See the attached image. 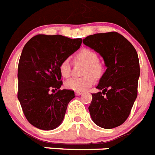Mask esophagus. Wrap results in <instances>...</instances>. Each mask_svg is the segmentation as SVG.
Segmentation results:
<instances>
[{"instance_id": "esophagus-1", "label": "esophagus", "mask_w": 155, "mask_h": 155, "mask_svg": "<svg viewBox=\"0 0 155 155\" xmlns=\"http://www.w3.org/2000/svg\"><path fill=\"white\" fill-rule=\"evenodd\" d=\"M82 93V91H76V92H75V95H76V96H80V95H81Z\"/></svg>"}]
</instances>
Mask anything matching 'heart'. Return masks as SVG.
<instances>
[{"instance_id": "b5f03b06", "label": "heart", "mask_w": 155, "mask_h": 155, "mask_svg": "<svg viewBox=\"0 0 155 155\" xmlns=\"http://www.w3.org/2000/svg\"><path fill=\"white\" fill-rule=\"evenodd\" d=\"M75 63L84 64L81 71L84 76L72 78L65 82V87L74 91H84L91 87L95 80H100L105 72L104 65L99 60V55L94 50L84 48L78 51L74 56ZM59 72L62 77L68 78L71 75V64L68 59L61 62L59 65Z\"/></svg>"}]
</instances>
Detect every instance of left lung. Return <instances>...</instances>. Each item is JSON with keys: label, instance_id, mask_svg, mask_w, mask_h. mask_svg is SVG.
<instances>
[{"label": "left lung", "instance_id": "1", "mask_svg": "<svg viewBox=\"0 0 155 155\" xmlns=\"http://www.w3.org/2000/svg\"><path fill=\"white\" fill-rule=\"evenodd\" d=\"M104 58L107 71L93 93L88 110L92 121L104 129L122 125L137 97L140 73L137 52L130 42L117 32L96 34L83 40Z\"/></svg>", "mask_w": 155, "mask_h": 155}]
</instances>
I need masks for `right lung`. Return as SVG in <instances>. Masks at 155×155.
I'll return each mask as SVG.
<instances>
[{
	"label": "right lung",
	"mask_w": 155,
	"mask_h": 155,
	"mask_svg": "<svg viewBox=\"0 0 155 155\" xmlns=\"http://www.w3.org/2000/svg\"><path fill=\"white\" fill-rule=\"evenodd\" d=\"M81 42V38L38 34L25 45L18 66V99L27 121L38 129L51 130L63 121L75 95L73 90L60 89L59 65Z\"/></svg>",
	"instance_id": "right-lung-1"
}]
</instances>
